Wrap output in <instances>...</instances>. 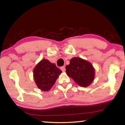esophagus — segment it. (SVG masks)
<instances>
[{
    "instance_id": "obj_1",
    "label": "esophagus",
    "mask_w": 125,
    "mask_h": 125,
    "mask_svg": "<svg viewBox=\"0 0 125 125\" xmlns=\"http://www.w3.org/2000/svg\"><path fill=\"white\" fill-rule=\"evenodd\" d=\"M61 70L62 71V72H65V67L64 66H63L61 68Z\"/></svg>"
}]
</instances>
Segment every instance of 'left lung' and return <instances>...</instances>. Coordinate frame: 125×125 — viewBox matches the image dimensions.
Returning <instances> with one entry per match:
<instances>
[{"label": "left lung", "instance_id": "8db88e82", "mask_svg": "<svg viewBox=\"0 0 125 125\" xmlns=\"http://www.w3.org/2000/svg\"><path fill=\"white\" fill-rule=\"evenodd\" d=\"M67 74L81 86H87L94 79V69L90 63L79 57H74L65 67Z\"/></svg>", "mask_w": 125, "mask_h": 125}]
</instances>
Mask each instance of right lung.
I'll use <instances>...</instances> for the list:
<instances>
[{
	"instance_id": "add662e5",
	"label": "right lung",
	"mask_w": 125,
	"mask_h": 125,
	"mask_svg": "<svg viewBox=\"0 0 125 125\" xmlns=\"http://www.w3.org/2000/svg\"><path fill=\"white\" fill-rule=\"evenodd\" d=\"M62 71L54 63L43 59L33 70V78L37 87L42 91H48L53 85Z\"/></svg>"
}]
</instances>
